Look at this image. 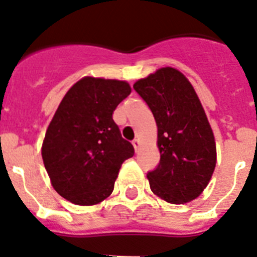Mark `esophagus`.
Masks as SVG:
<instances>
[{
    "label": "esophagus",
    "mask_w": 257,
    "mask_h": 257,
    "mask_svg": "<svg viewBox=\"0 0 257 257\" xmlns=\"http://www.w3.org/2000/svg\"><path fill=\"white\" fill-rule=\"evenodd\" d=\"M133 145H134V148H135V151H136V152L139 151V147H140V142H139V139L133 140Z\"/></svg>",
    "instance_id": "34e87169"
}]
</instances>
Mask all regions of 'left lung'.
<instances>
[{
	"label": "left lung",
	"instance_id": "1",
	"mask_svg": "<svg viewBox=\"0 0 257 257\" xmlns=\"http://www.w3.org/2000/svg\"><path fill=\"white\" fill-rule=\"evenodd\" d=\"M158 127L161 160L148 171L154 194L169 203L190 202L203 192L216 166V145L196 91L183 73L161 68L134 85Z\"/></svg>",
	"mask_w": 257,
	"mask_h": 257
}]
</instances>
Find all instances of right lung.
Segmentation results:
<instances>
[{
  "label": "right lung",
  "instance_id": "obj_1",
  "mask_svg": "<svg viewBox=\"0 0 257 257\" xmlns=\"http://www.w3.org/2000/svg\"><path fill=\"white\" fill-rule=\"evenodd\" d=\"M130 92L124 81L85 77L63 97L42 144L45 169L63 198L90 206L112 194L121 165L135 152L112 117Z\"/></svg>",
  "mask_w": 257,
  "mask_h": 257
}]
</instances>
